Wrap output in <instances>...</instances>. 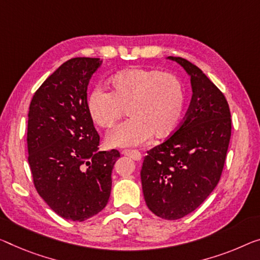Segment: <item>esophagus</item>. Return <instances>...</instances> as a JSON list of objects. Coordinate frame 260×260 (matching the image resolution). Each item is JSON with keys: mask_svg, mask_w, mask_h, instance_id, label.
Wrapping results in <instances>:
<instances>
[{"mask_svg": "<svg viewBox=\"0 0 260 260\" xmlns=\"http://www.w3.org/2000/svg\"><path fill=\"white\" fill-rule=\"evenodd\" d=\"M122 153L124 155H127V157H130L131 159H134L136 161H139L142 159V154L137 150H124Z\"/></svg>", "mask_w": 260, "mask_h": 260, "instance_id": "1", "label": "esophagus"}]
</instances>
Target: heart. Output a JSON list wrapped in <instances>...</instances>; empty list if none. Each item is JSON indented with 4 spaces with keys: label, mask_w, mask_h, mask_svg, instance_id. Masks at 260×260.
<instances>
[{
    "label": "heart",
    "mask_w": 260,
    "mask_h": 260,
    "mask_svg": "<svg viewBox=\"0 0 260 260\" xmlns=\"http://www.w3.org/2000/svg\"><path fill=\"white\" fill-rule=\"evenodd\" d=\"M110 91L95 87L86 99L89 118L100 127H111L126 109L130 118L115 126L107 143L115 147H133L152 137L171 135L185 109V90L175 75L142 69L123 70L109 79Z\"/></svg>",
    "instance_id": "b5f03b06"
}]
</instances>
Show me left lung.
<instances>
[{
  "label": "left lung",
  "instance_id": "obj_1",
  "mask_svg": "<svg viewBox=\"0 0 260 260\" xmlns=\"http://www.w3.org/2000/svg\"><path fill=\"white\" fill-rule=\"evenodd\" d=\"M190 77L191 101L180 125L147 151L141 179L146 206L157 216L179 219L194 211L217 186L231 137L224 95L194 63L169 57Z\"/></svg>",
  "mask_w": 260,
  "mask_h": 260
}]
</instances>
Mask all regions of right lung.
Instances as JSON below:
<instances>
[{
  "label": "right lung",
  "instance_id": "add662e5",
  "mask_svg": "<svg viewBox=\"0 0 260 260\" xmlns=\"http://www.w3.org/2000/svg\"><path fill=\"white\" fill-rule=\"evenodd\" d=\"M102 61L73 58L36 90L27 115L34 185L59 216L82 222L107 206L117 150L98 151L100 136L86 108L87 86Z\"/></svg>",
  "mask_w": 260,
  "mask_h": 260
}]
</instances>
